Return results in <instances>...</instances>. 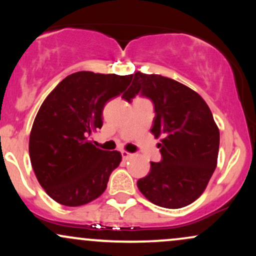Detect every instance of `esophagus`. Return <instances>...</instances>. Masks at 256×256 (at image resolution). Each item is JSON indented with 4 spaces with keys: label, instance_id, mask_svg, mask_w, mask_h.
<instances>
[{
    "label": "esophagus",
    "instance_id": "obj_1",
    "mask_svg": "<svg viewBox=\"0 0 256 256\" xmlns=\"http://www.w3.org/2000/svg\"><path fill=\"white\" fill-rule=\"evenodd\" d=\"M122 160H128V158L134 156V154H131V152H128L126 150H122Z\"/></svg>",
    "mask_w": 256,
    "mask_h": 256
}]
</instances>
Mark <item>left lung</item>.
<instances>
[{
    "mask_svg": "<svg viewBox=\"0 0 256 256\" xmlns=\"http://www.w3.org/2000/svg\"><path fill=\"white\" fill-rule=\"evenodd\" d=\"M122 98L138 92L152 101L150 132L161 138L162 160L150 162V172L137 182L152 204L164 208L185 207L207 188L218 162L219 128L208 104L186 85L160 74L136 72Z\"/></svg>",
    "mask_w": 256,
    "mask_h": 256,
    "instance_id": "1",
    "label": "left lung"
}]
</instances>
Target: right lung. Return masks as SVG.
Segmentation results:
<instances>
[{"mask_svg":"<svg viewBox=\"0 0 256 256\" xmlns=\"http://www.w3.org/2000/svg\"><path fill=\"white\" fill-rule=\"evenodd\" d=\"M132 78L76 72L44 100L32 125L28 152L38 183L58 204L78 207L104 194L122 154L96 148L89 136L102 128L106 102L128 89Z\"/></svg>","mask_w":256,"mask_h":256,"instance_id":"obj_1","label":"right lung"}]
</instances>
